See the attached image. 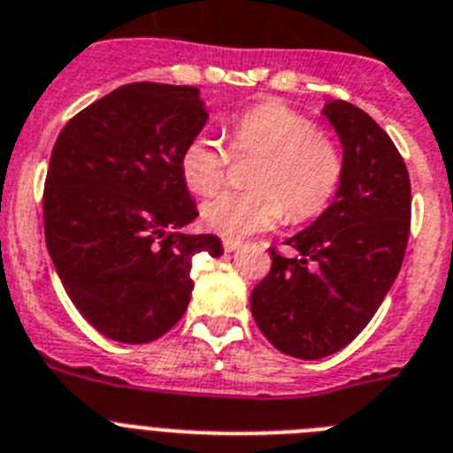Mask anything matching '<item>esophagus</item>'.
<instances>
[{"label":"esophagus","instance_id":"esophagus-1","mask_svg":"<svg viewBox=\"0 0 453 453\" xmlns=\"http://www.w3.org/2000/svg\"><path fill=\"white\" fill-rule=\"evenodd\" d=\"M239 246H242V242H239V239H223V249H226L227 253H233V250H237Z\"/></svg>","mask_w":453,"mask_h":453}]
</instances>
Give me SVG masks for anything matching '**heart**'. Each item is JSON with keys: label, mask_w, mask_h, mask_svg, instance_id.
I'll return each mask as SVG.
<instances>
[{"label": "heart", "mask_w": 453, "mask_h": 453, "mask_svg": "<svg viewBox=\"0 0 453 453\" xmlns=\"http://www.w3.org/2000/svg\"><path fill=\"white\" fill-rule=\"evenodd\" d=\"M230 150L257 158L249 191H223L203 204V223L223 237H246L283 219L303 223L320 216L336 197L345 174L341 144L318 131L311 117L280 101L257 104L226 121ZM233 157L207 133L193 135L180 156L184 184L197 196L214 193L227 177Z\"/></svg>", "instance_id": "b5f03b06"}]
</instances>
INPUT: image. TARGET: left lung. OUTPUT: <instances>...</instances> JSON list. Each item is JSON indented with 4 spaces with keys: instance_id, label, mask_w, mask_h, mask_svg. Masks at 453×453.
<instances>
[{
    "instance_id": "1",
    "label": "left lung",
    "mask_w": 453,
    "mask_h": 453,
    "mask_svg": "<svg viewBox=\"0 0 453 453\" xmlns=\"http://www.w3.org/2000/svg\"><path fill=\"white\" fill-rule=\"evenodd\" d=\"M326 119L345 154L334 203L272 253L250 292V313L269 343L297 359H322L352 343L401 272L410 237V174L396 144L362 108L332 101Z\"/></svg>"
}]
</instances>
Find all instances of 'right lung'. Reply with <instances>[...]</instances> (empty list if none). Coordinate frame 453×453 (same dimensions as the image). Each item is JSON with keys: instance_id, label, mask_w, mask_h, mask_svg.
I'll list each match as a JSON object with an SVG mask.
<instances>
[{"instance_id": "1", "label": "right lung", "mask_w": 453, "mask_h": 453, "mask_svg": "<svg viewBox=\"0 0 453 453\" xmlns=\"http://www.w3.org/2000/svg\"><path fill=\"white\" fill-rule=\"evenodd\" d=\"M207 110L188 85L133 82L62 128L43 188L45 244L64 290L96 332L150 343L188 309L193 256L216 234H184L193 204L180 156Z\"/></svg>"}]
</instances>
